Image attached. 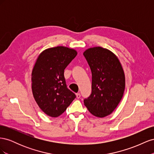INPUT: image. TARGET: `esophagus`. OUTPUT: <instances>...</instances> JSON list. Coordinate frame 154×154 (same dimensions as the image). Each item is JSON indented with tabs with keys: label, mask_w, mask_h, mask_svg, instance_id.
Returning a JSON list of instances; mask_svg holds the SVG:
<instances>
[{
	"label": "esophagus",
	"mask_w": 154,
	"mask_h": 154,
	"mask_svg": "<svg viewBox=\"0 0 154 154\" xmlns=\"http://www.w3.org/2000/svg\"><path fill=\"white\" fill-rule=\"evenodd\" d=\"M76 97L78 99H79L81 97V94H80V93H77V94H76Z\"/></svg>",
	"instance_id": "esophagus-1"
}]
</instances>
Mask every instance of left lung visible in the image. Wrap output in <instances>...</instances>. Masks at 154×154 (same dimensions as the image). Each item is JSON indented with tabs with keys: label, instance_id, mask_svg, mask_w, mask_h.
<instances>
[{
	"label": "left lung",
	"instance_id": "1",
	"mask_svg": "<svg viewBox=\"0 0 154 154\" xmlns=\"http://www.w3.org/2000/svg\"><path fill=\"white\" fill-rule=\"evenodd\" d=\"M83 55L92 72V93L84 100V105L93 116L106 117L112 113L124 94L122 63L114 53L100 46L86 49Z\"/></svg>",
	"mask_w": 154,
	"mask_h": 154
}]
</instances>
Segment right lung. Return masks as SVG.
<instances>
[{"instance_id":"obj_1","label":"right lung","mask_w":154,"mask_h":154,"mask_svg":"<svg viewBox=\"0 0 154 154\" xmlns=\"http://www.w3.org/2000/svg\"><path fill=\"white\" fill-rule=\"evenodd\" d=\"M77 54L74 49L57 46L44 50L36 60L31 73L32 95L50 117L63 114L76 97L67 87L64 70Z\"/></svg>"}]
</instances>
